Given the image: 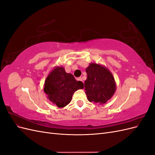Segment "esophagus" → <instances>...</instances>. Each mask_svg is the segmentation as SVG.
Listing matches in <instances>:
<instances>
[{
  "mask_svg": "<svg viewBox=\"0 0 155 155\" xmlns=\"http://www.w3.org/2000/svg\"><path fill=\"white\" fill-rule=\"evenodd\" d=\"M77 80H78V81H82V82H83V79H82V78H81V77L77 78Z\"/></svg>",
  "mask_w": 155,
  "mask_h": 155,
  "instance_id": "1",
  "label": "esophagus"
}]
</instances>
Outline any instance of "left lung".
<instances>
[{
	"mask_svg": "<svg viewBox=\"0 0 155 155\" xmlns=\"http://www.w3.org/2000/svg\"><path fill=\"white\" fill-rule=\"evenodd\" d=\"M87 78L85 90L87 100L94 104H105L113 96L116 85L113 75L107 67L91 63L86 68Z\"/></svg>",
	"mask_w": 155,
	"mask_h": 155,
	"instance_id": "left-lung-1",
	"label": "left lung"
}]
</instances>
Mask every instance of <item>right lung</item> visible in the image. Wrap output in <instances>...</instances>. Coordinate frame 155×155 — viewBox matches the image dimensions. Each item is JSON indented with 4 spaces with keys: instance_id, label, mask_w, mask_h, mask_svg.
Segmentation results:
<instances>
[{
    "instance_id": "right-lung-1",
    "label": "right lung",
    "mask_w": 155,
    "mask_h": 155,
    "mask_svg": "<svg viewBox=\"0 0 155 155\" xmlns=\"http://www.w3.org/2000/svg\"><path fill=\"white\" fill-rule=\"evenodd\" d=\"M83 88V83L76 81L72 74L65 72L62 66L55 67L51 70L44 84V92L47 98L59 108L70 104L74 93Z\"/></svg>"
}]
</instances>
